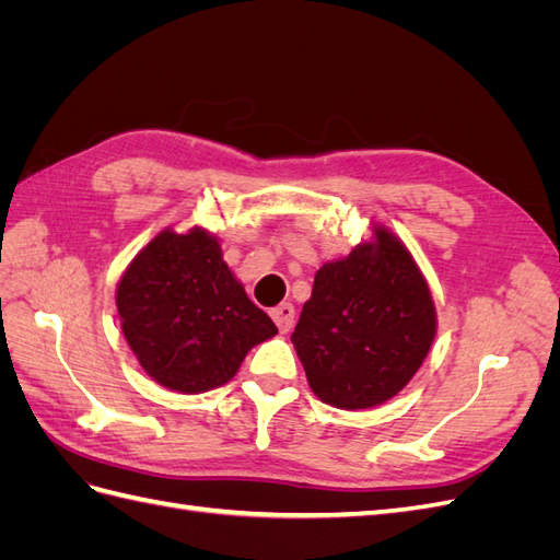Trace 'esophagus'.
I'll use <instances>...</instances> for the list:
<instances>
[{"instance_id":"obj_1","label":"esophagus","mask_w":560,"mask_h":560,"mask_svg":"<svg viewBox=\"0 0 560 560\" xmlns=\"http://www.w3.org/2000/svg\"><path fill=\"white\" fill-rule=\"evenodd\" d=\"M294 306L292 303H280V306H276L273 311H270V317L276 319V325L282 334L290 331L294 327Z\"/></svg>"}]
</instances>
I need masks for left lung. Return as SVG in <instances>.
Segmentation results:
<instances>
[{
    "instance_id": "obj_1",
    "label": "left lung",
    "mask_w": 560,
    "mask_h": 560,
    "mask_svg": "<svg viewBox=\"0 0 560 560\" xmlns=\"http://www.w3.org/2000/svg\"><path fill=\"white\" fill-rule=\"evenodd\" d=\"M436 336L425 276L397 235L374 238L315 273L292 343L317 399L371 409L409 385Z\"/></svg>"
}]
</instances>
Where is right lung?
I'll return each instance as SVG.
<instances>
[{
	"label": "right lung",
	"mask_w": 560,
	"mask_h": 560,
	"mask_svg": "<svg viewBox=\"0 0 560 560\" xmlns=\"http://www.w3.org/2000/svg\"><path fill=\"white\" fill-rule=\"evenodd\" d=\"M116 308L144 374L182 395L229 383L278 327L249 301L214 233L163 229L124 270Z\"/></svg>",
	"instance_id": "add662e5"
}]
</instances>
